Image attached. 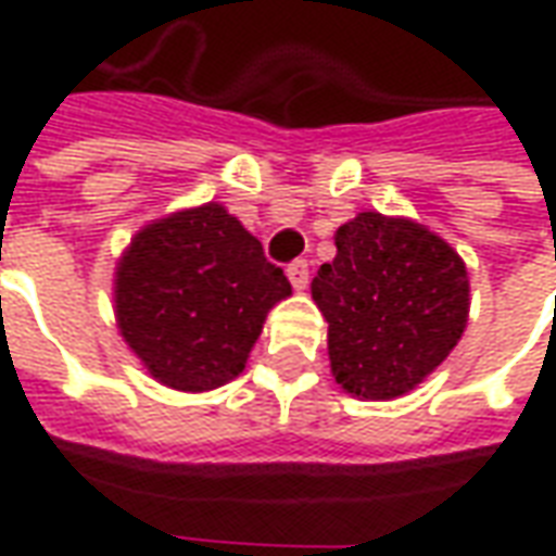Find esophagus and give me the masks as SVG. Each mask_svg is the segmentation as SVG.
Here are the masks:
<instances>
[{
  "mask_svg": "<svg viewBox=\"0 0 556 556\" xmlns=\"http://www.w3.org/2000/svg\"><path fill=\"white\" fill-rule=\"evenodd\" d=\"M286 274H289L291 286H294L298 291H303L306 286H309V265H306V258H294Z\"/></svg>",
  "mask_w": 556,
  "mask_h": 556,
  "instance_id": "34e87169",
  "label": "esophagus"
}]
</instances>
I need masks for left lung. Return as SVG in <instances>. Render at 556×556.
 <instances>
[{
	"label": "left lung",
	"instance_id": "left-lung-1",
	"mask_svg": "<svg viewBox=\"0 0 556 556\" xmlns=\"http://www.w3.org/2000/svg\"><path fill=\"white\" fill-rule=\"evenodd\" d=\"M313 301L327 321L337 384L357 399H396L441 366L467 327L462 255L405 217L363 211L337 229Z\"/></svg>",
	"mask_w": 556,
	"mask_h": 556
}]
</instances>
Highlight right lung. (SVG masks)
<instances>
[{"label": "right lung", "mask_w": 556, "mask_h": 556, "mask_svg": "<svg viewBox=\"0 0 556 556\" xmlns=\"http://www.w3.org/2000/svg\"><path fill=\"white\" fill-rule=\"evenodd\" d=\"M289 294L282 267L217 202L148 223L115 267L122 337L151 378L184 393L238 378Z\"/></svg>", "instance_id": "obj_1"}]
</instances>
